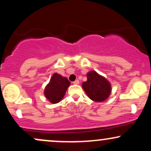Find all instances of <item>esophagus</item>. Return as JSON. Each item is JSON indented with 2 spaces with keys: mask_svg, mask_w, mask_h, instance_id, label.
I'll return each instance as SVG.
<instances>
[{
  "mask_svg": "<svg viewBox=\"0 0 151 151\" xmlns=\"http://www.w3.org/2000/svg\"><path fill=\"white\" fill-rule=\"evenodd\" d=\"M73 84H79V81L78 80V79H77V80L73 81Z\"/></svg>",
  "mask_w": 151,
  "mask_h": 151,
  "instance_id": "34e87169",
  "label": "esophagus"
}]
</instances>
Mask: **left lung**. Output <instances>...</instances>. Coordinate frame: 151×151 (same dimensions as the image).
<instances>
[{
  "label": "left lung",
  "mask_w": 151,
  "mask_h": 151,
  "mask_svg": "<svg viewBox=\"0 0 151 151\" xmlns=\"http://www.w3.org/2000/svg\"><path fill=\"white\" fill-rule=\"evenodd\" d=\"M82 88L89 99L96 102L107 99L111 91L110 83L95 71L87 73V81L82 83Z\"/></svg>",
  "instance_id": "1"
}]
</instances>
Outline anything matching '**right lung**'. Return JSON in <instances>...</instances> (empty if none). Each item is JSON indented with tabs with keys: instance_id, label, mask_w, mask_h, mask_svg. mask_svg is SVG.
Wrapping results in <instances>:
<instances>
[{
	"instance_id": "obj_1",
	"label": "right lung",
	"mask_w": 151,
	"mask_h": 151,
	"mask_svg": "<svg viewBox=\"0 0 151 151\" xmlns=\"http://www.w3.org/2000/svg\"><path fill=\"white\" fill-rule=\"evenodd\" d=\"M70 82L66 77L58 73L53 74L49 84L45 89V96L52 104L60 102L65 96Z\"/></svg>"
}]
</instances>
